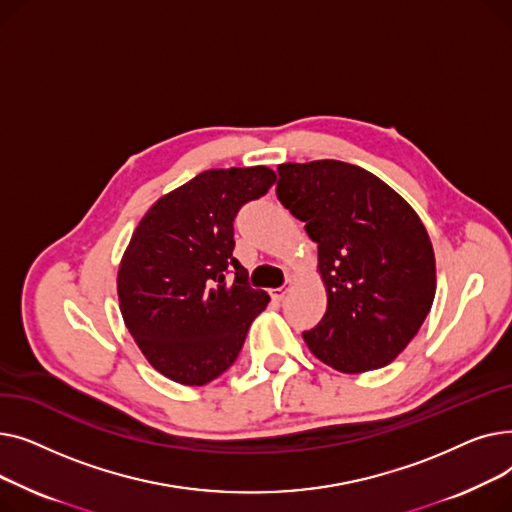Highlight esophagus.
I'll return each instance as SVG.
<instances>
[{"mask_svg": "<svg viewBox=\"0 0 512 512\" xmlns=\"http://www.w3.org/2000/svg\"><path fill=\"white\" fill-rule=\"evenodd\" d=\"M292 288V280H286V284L284 286H280V288H274V290H270V294H272V299L274 301H282L286 294H288V290Z\"/></svg>", "mask_w": 512, "mask_h": 512, "instance_id": "34e87169", "label": "esophagus"}]
</instances>
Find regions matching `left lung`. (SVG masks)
<instances>
[{
	"label": "left lung",
	"mask_w": 512,
	"mask_h": 512,
	"mask_svg": "<svg viewBox=\"0 0 512 512\" xmlns=\"http://www.w3.org/2000/svg\"><path fill=\"white\" fill-rule=\"evenodd\" d=\"M276 193L317 242L328 292L309 351L336 371L392 363L436 294V257L415 209L371 172L336 159L278 166Z\"/></svg>",
	"instance_id": "obj_1"
}]
</instances>
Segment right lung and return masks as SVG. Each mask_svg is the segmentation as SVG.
Instances as JSON below:
<instances>
[{
	"mask_svg": "<svg viewBox=\"0 0 512 512\" xmlns=\"http://www.w3.org/2000/svg\"><path fill=\"white\" fill-rule=\"evenodd\" d=\"M276 182L265 166L207 170L153 203L118 270L124 324L145 359L184 386H203L238 357L270 294L232 257L238 209Z\"/></svg>",
	"mask_w": 512,
	"mask_h": 512,
	"instance_id": "right-lung-1",
	"label": "right lung"
}]
</instances>
